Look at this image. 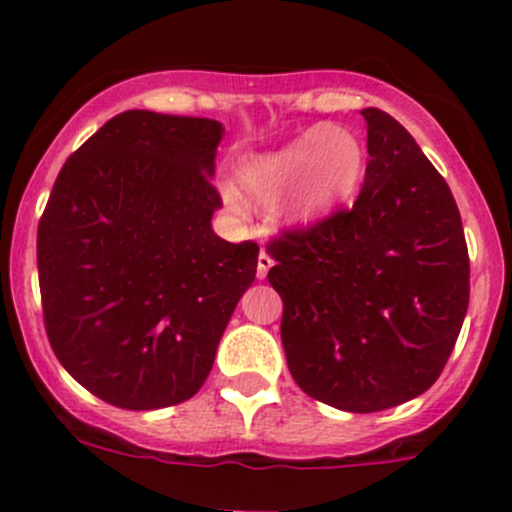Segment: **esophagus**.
<instances>
[{
	"label": "esophagus",
	"instance_id": "1",
	"mask_svg": "<svg viewBox=\"0 0 512 512\" xmlns=\"http://www.w3.org/2000/svg\"><path fill=\"white\" fill-rule=\"evenodd\" d=\"M272 265H274V260H272L270 255H267L265 250H262L260 257H257V279H265Z\"/></svg>",
	"mask_w": 512,
	"mask_h": 512
}]
</instances>
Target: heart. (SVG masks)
<instances>
[{
	"instance_id": "obj_1",
	"label": "heart",
	"mask_w": 512,
	"mask_h": 512,
	"mask_svg": "<svg viewBox=\"0 0 512 512\" xmlns=\"http://www.w3.org/2000/svg\"><path fill=\"white\" fill-rule=\"evenodd\" d=\"M365 152L353 132L316 125L284 147L255 154L238 169V186L220 188L225 211L250 213V201L270 208L289 228L321 223L353 196L363 176Z\"/></svg>"
}]
</instances>
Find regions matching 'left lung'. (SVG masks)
Segmentation results:
<instances>
[{"instance_id":"8db88e82","label":"left lung","mask_w":512,"mask_h":512,"mask_svg":"<svg viewBox=\"0 0 512 512\" xmlns=\"http://www.w3.org/2000/svg\"><path fill=\"white\" fill-rule=\"evenodd\" d=\"M368 169L351 211L274 240L282 343L306 395L380 412L437 383L469 309V250L449 186L395 117L360 110Z\"/></svg>"}]
</instances>
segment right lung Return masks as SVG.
I'll return each mask as SVG.
<instances>
[{
	"label": "right lung",
	"instance_id": "1",
	"mask_svg": "<svg viewBox=\"0 0 512 512\" xmlns=\"http://www.w3.org/2000/svg\"><path fill=\"white\" fill-rule=\"evenodd\" d=\"M225 127L127 110L68 157L39 223L48 341L85 390L122 410L201 390L242 294L255 242L213 233Z\"/></svg>",
	"mask_w": 512,
	"mask_h": 512
}]
</instances>
